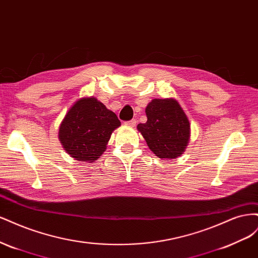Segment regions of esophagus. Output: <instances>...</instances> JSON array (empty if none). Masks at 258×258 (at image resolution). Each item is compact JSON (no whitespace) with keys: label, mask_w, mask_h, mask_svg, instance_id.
Returning <instances> with one entry per match:
<instances>
[{"label":"esophagus","mask_w":258,"mask_h":258,"mask_svg":"<svg viewBox=\"0 0 258 258\" xmlns=\"http://www.w3.org/2000/svg\"><path fill=\"white\" fill-rule=\"evenodd\" d=\"M127 124V126H130V127H135L136 124H137V120L136 119H131V120H128V121H126L124 122Z\"/></svg>","instance_id":"esophagus-1"}]
</instances>
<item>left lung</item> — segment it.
Instances as JSON below:
<instances>
[{
    "mask_svg": "<svg viewBox=\"0 0 258 258\" xmlns=\"http://www.w3.org/2000/svg\"><path fill=\"white\" fill-rule=\"evenodd\" d=\"M147 121L139 123L150 150L159 158L174 159L181 156L188 143L190 124L173 99H154L146 106Z\"/></svg>",
    "mask_w": 258,
    "mask_h": 258,
    "instance_id": "1",
    "label": "left lung"
}]
</instances>
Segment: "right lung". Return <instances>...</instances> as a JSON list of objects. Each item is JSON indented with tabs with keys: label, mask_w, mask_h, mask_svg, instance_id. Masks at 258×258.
<instances>
[{
	"label": "right lung",
	"mask_w": 258,
	"mask_h": 258,
	"mask_svg": "<svg viewBox=\"0 0 258 258\" xmlns=\"http://www.w3.org/2000/svg\"><path fill=\"white\" fill-rule=\"evenodd\" d=\"M118 117L95 98H84L70 108L60 124L59 139L66 151L80 161H93L106 150Z\"/></svg>",
	"instance_id": "1"
}]
</instances>
